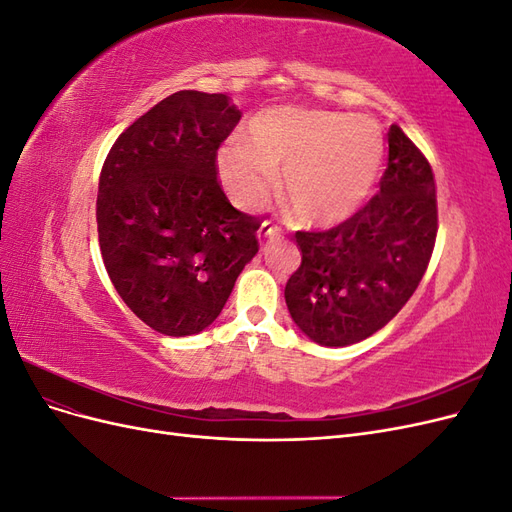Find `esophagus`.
I'll use <instances>...</instances> for the list:
<instances>
[{"label": "esophagus", "mask_w": 512, "mask_h": 512, "mask_svg": "<svg viewBox=\"0 0 512 512\" xmlns=\"http://www.w3.org/2000/svg\"><path fill=\"white\" fill-rule=\"evenodd\" d=\"M280 235H282V228L277 224H271V222H262L260 228H258V239L260 241H267V239L280 237Z\"/></svg>", "instance_id": "34e87169"}]
</instances>
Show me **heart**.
Masks as SVG:
<instances>
[{
    "label": "heart",
    "instance_id": "1",
    "mask_svg": "<svg viewBox=\"0 0 512 512\" xmlns=\"http://www.w3.org/2000/svg\"><path fill=\"white\" fill-rule=\"evenodd\" d=\"M386 158L378 121L322 108L280 106L256 115L247 141L230 138L218 151V173L241 209H260L284 192L305 224L331 226L359 211L374 192Z\"/></svg>",
    "mask_w": 512,
    "mask_h": 512
}]
</instances>
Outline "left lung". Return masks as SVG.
<instances>
[{
	"instance_id": "8db88e82",
	"label": "left lung",
	"mask_w": 512,
	"mask_h": 512,
	"mask_svg": "<svg viewBox=\"0 0 512 512\" xmlns=\"http://www.w3.org/2000/svg\"><path fill=\"white\" fill-rule=\"evenodd\" d=\"M436 235L431 166L391 126L380 190L342 224L294 232L301 265L284 290L292 320L320 346H350L374 335L421 284Z\"/></svg>"
}]
</instances>
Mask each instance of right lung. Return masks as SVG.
<instances>
[{
    "label": "right lung",
    "instance_id": "add662e5",
    "mask_svg": "<svg viewBox=\"0 0 512 512\" xmlns=\"http://www.w3.org/2000/svg\"><path fill=\"white\" fill-rule=\"evenodd\" d=\"M239 119L224 94L177 91L123 130L104 160V267L123 303L162 335L209 327L258 252L260 220L228 203L215 164Z\"/></svg>",
    "mask_w": 512,
    "mask_h": 512
}]
</instances>
